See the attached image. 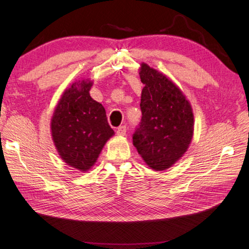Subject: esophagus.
<instances>
[{
	"mask_svg": "<svg viewBox=\"0 0 249 249\" xmlns=\"http://www.w3.org/2000/svg\"><path fill=\"white\" fill-rule=\"evenodd\" d=\"M125 133H127V127H125V125H120V127H118L117 129L118 136H125Z\"/></svg>",
	"mask_w": 249,
	"mask_h": 249,
	"instance_id": "1",
	"label": "esophagus"
}]
</instances>
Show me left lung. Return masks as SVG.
I'll return each mask as SVG.
<instances>
[{"mask_svg":"<svg viewBox=\"0 0 249 249\" xmlns=\"http://www.w3.org/2000/svg\"><path fill=\"white\" fill-rule=\"evenodd\" d=\"M142 118L133 145L154 171L175 164L188 150L194 136V113L182 91L158 70L141 64Z\"/></svg>","mask_w":249,"mask_h":249,"instance_id":"obj_1","label":"left lung"}]
</instances>
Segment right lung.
I'll return each mask as SVG.
<instances>
[{
  "mask_svg": "<svg viewBox=\"0 0 249 249\" xmlns=\"http://www.w3.org/2000/svg\"><path fill=\"white\" fill-rule=\"evenodd\" d=\"M91 85L89 80L73 83L61 96L51 119L52 140L59 155L81 172L89 171L115 134L103 105L90 97Z\"/></svg>",
  "mask_w": 249,
  "mask_h": 249,
  "instance_id": "1",
  "label": "right lung"
}]
</instances>
